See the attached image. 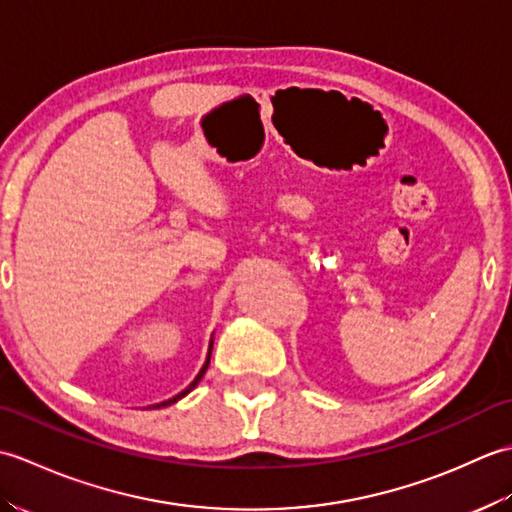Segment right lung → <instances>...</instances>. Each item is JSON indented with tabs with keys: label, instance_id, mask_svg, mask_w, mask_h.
Wrapping results in <instances>:
<instances>
[{
	"label": "right lung",
	"instance_id": "add662e5",
	"mask_svg": "<svg viewBox=\"0 0 512 512\" xmlns=\"http://www.w3.org/2000/svg\"><path fill=\"white\" fill-rule=\"evenodd\" d=\"M209 361H211V350H209V358H206V363H204V367L200 369V374L198 376H195V380H193V383L187 387V389H184L182 391V394H178V396H173L171 400H165V402H160V405H154V407H151V409H160V407H167V405H173V402H176V400H180L182 396H187L189 394V391L195 387V385H198L200 383V380H202V376L206 374V369H209Z\"/></svg>",
	"mask_w": 512,
	"mask_h": 512
}]
</instances>
